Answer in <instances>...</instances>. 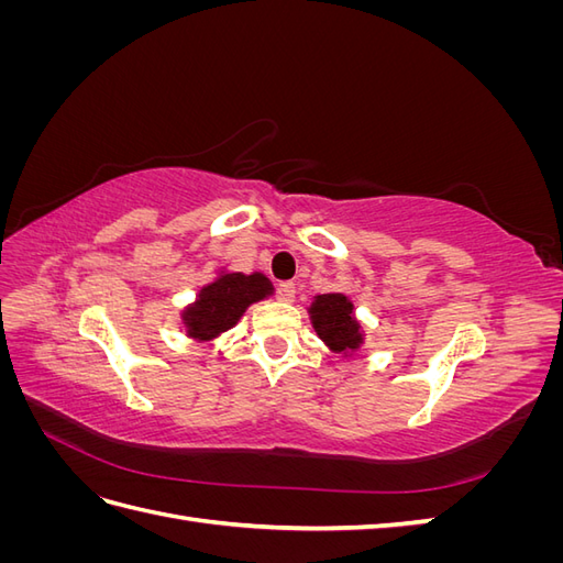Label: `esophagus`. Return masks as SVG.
I'll use <instances>...</instances> for the list:
<instances>
[{
	"label": "esophagus",
	"mask_w": 563,
	"mask_h": 563,
	"mask_svg": "<svg viewBox=\"0 0 563 563\" xmlns=\"http://www.w3.org/2000/svg\"><path fill=\"white\" fill-rule=\"evenodd\" d=\"M277 298L284 302H294L296 298V286L291 282H284L277 286Z\"/></svg>",
	"instance_id": "esophagus-1"
}]
</instances>
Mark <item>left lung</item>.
Listing matches in <instances>:
<instances>
[{"instance_id":"8db88e82","label":"left lung","mask_w":563,"mask_h":563,"mask_svg":"<svg viewBox=\"0 0 563 563\" xmlns=\"http://www.w3.org/2000/svg\"><path fill=\"white\" fill-rule=\"evenodd\" d=\"M310 321L317 335L331 352L352 354L364 345V329L354 317V305L343 294L314 296L310 305Z\"/></svg>"}]
</instances>
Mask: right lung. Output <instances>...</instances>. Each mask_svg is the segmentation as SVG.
Listing matches in <instances>:
<instances>
[{"instance_id": "right-lung-1", "label": "right lung", "mask_w": 563, "mask_h": 563, "mask_svg": "<svg viewBox=\"0 0 563 563\" xmlns=\"http://www.w3.org/2000/svg\"><path fill=\"white\" fill-rule=\"evenodd\" d=\"M272 294H275V286L263 272L244 275V272L220 269L211 284L201 286L197 300L183 310L185 333L199 343H211L244 317L249 305L265 300Z\"/></svg>"}]
</instances>
